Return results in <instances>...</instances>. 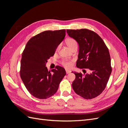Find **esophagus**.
Listing matches in <instances>:
<instances>
[{
	"label": "esophagus",
	"instance_id": "obj_1",
	"mask_svg": "<svg viewBox=\"0 0 128 128\" xmlns=\"http://www.w3.org/2000/svg\"><path fill=\"white\" fill-rule=\"evenodd\" d=\"M66 74H69V73H70L71 72L70 71H69V70H67L66 71Z\"/></svg>",
	"mask_w": 128,
	"mask_h": 128
}]
</instances>
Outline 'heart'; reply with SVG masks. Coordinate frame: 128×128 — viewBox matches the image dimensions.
I'll list each match as a JSON object with an SVG mask.
<instances>
[{
    "mask_svg": "<svg viewBox=\"0 0 128 128\" xmlns=\"http://www.w3.org/2000/svg\"><path fill=\"white\" fill-rule=\"evenodd\" d=\"M66 44L68 45V47L70 48V49L73 47L75 45H77V42L76 41L74 40L72 38H69L68 39L66 40ZM59 47L58 46L56 50L58 51V50H59ZM61 64H62L64 67H66V68H70L72 66V62L69 60H63L62 61H61Z\"/></svg>",
    "mask_w": 128,
    "mask_h": 128,
    "instance_id": "1",
    "label": "heart"
}]
</instances>
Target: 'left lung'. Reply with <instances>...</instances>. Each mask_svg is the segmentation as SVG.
Wrapping results in <instances>:
<instances>
[{
  "label": "left lung",
  "mask_w": 128,
  "mask_h": 128,
  "mask_svg": "<svg viewBox=\"0 0 128 128\" xmlns=\"http://www.w3.org/2000/svg\"><path fill=\"white\" fill-rule=\"evenodd\" d=\"M69 37L78 42L79 53L77 67L86 68L90 74L74 72L72 87L76 94L86 99L94 98L105 88L112 72L109 51L97 34L87 29H67Z\"/></svg>",
  "instance_id": "1"
}]
</instances>
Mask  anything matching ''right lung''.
Instances as JSON below:
<instances>
[{"instance_id":"add662e5","label":"right lung","mask_w":128,"mask_h":128,"mask_svg":"<svg viewBox=\"0 0 128 128\" xmlns=\"http://www.w3.org/2000/svg\"><path fill=\"white\" fill-rule=\"evenodd\" d=\"M66 36V30L45 31L31 38L23 51L20 76L27 90L34 97L45 99L55 94L66 74L65 69L56 66L48 71L46 63L54 54Z\"/></svg>"}]
</instances>
